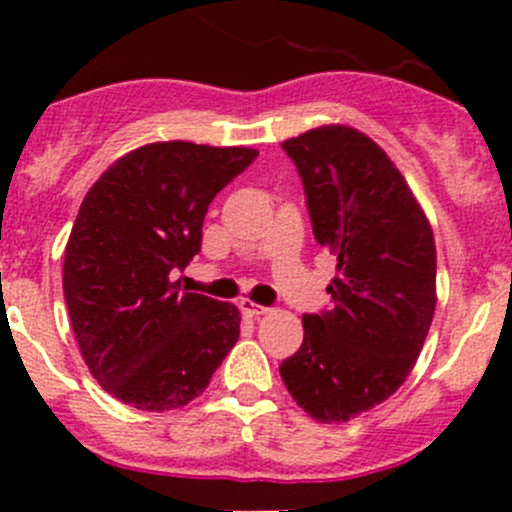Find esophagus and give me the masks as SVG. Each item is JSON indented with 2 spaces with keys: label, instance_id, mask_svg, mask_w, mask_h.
Listing matches in <instances>:
<instances>
[{
  "label": "esophagus",
  "instance_id": "34e87169",
  "mask_svg": "<svg viewBox=\"0 0 512 512\" xmlns=\"http://www.w3.org/2000/svg\"><path fill=\"white\" fill-rule=\"evenodd\" d=\"M240 309L247 314V317H260V314L267 312V307H262V304H255L252 299H242Z\"/></svg>",
  "mask_w": 512,
  "mask_h": 512
}]
</instances>
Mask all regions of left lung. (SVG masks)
<instances>
[{
  "mask_svg": "<svg viewBox=\"0 0 512 512\" xmlns=\"http://www.w3.org/2000/svg\"><path fill=\"white\" fill-rule=\"evenodd\" d=\"M282 148L337 277L332 307L304 314V342L280 374L309 416L344 423L389 399L414 369L436 309V242L406 178L366 133L332 123Z\"/></svg>",
  "mask_w": 512,
  "mask_h": 512,
  "instance_id": "1",
  "label": "left lung"
}]
</instances>
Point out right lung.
<instances>
[{
  "mask_svg": "<svg viewBox=\"0 0 512 512\" xmlns=\"http://www.w3.org/2000/svg\"><path fill=\"white\" fill-rule=\"evenodd\" d=\"M255 148L148 143L86 193L64 252V297L91 376L138 411H170L208 389L240 337L235 304L180 292L215 195Z\"/></svg>",
  "mask_w": 512,
  "mask_h": 512,
  "instance_id": "obj_1",
  "label": "right lung"
}]
</instances>
